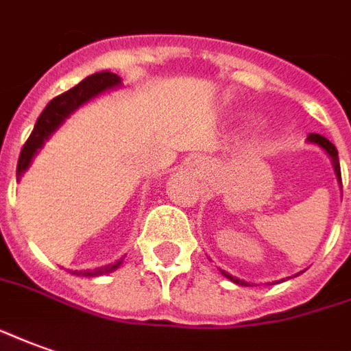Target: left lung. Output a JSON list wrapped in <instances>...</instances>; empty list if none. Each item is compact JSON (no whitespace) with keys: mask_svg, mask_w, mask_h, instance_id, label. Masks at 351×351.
<instances>
[{"mask_svg":"<svg viewBox=\"0 0 351 351\" xmlns=\"http://www.w3.org/2000/svg\"><path fill=\"white\" fill-rule=\"evenodd\" d=\"M308 142H313V144H317L319 148H323V150L329 154L330 161H332V167H335V175H337L338 184H340V188H342V176H340V163H338V152H337V148H335V144H330V142L327 141L325 136H321V134H315V133L308 134ZM222 276L230 279V281H234V283H237V285H247L245 281L234 278V276H230V274H226V271H222Z\"/></svg>","mask_w":351,"mask_h":351,"instance_id":"left-lung-1","label":"left lung"}]
</instances>
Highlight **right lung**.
Returning <instances> with one entry per match:
<instances>
[{
    "label": "right lung",
    "instance_id": "right-lung-1",
    "mask_svg": "<svg viewBox=\"0 0 351 351\" xmlns=\"http://www.w3.org/2000/svg\"><path fill=\"white\" fill-rule=\"evenodd\" d=\"M121 80L119 75L112 72H97L85 77L82 83H77L75 87L70 90H66L62 95H58L55 99L49 102L45 110L41 112V116L38 117V121L34 125V131L28 136L26 144L22 146L21 158H19V165H16V180H21V176L24 175V171L30 167L32 159L38 154V150L45 144L51 134L55 133L60 125L64 123L66 119L70 117L80 106H83L85 102H89L90 99L99 97L100 93H104L108 89L119 87ZM121 264V261L116 264H110L104 268H97L95 271H83V276H102L108 271H114Z\"/></svg>",
    "mask_w": 351,
    "mask_h": 351
}]
</instances>
